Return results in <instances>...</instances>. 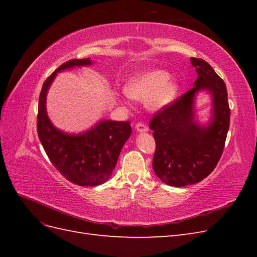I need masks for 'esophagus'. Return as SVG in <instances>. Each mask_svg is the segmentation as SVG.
<instances>
[{"label": "esophagus", "instance_id": "esophagus-1", "mask_svg": "<svg viewBox=\"0 0 257 257\" xmlns=\"http://www.w3.org/2000/svg\"><path fill=\"white\" fill-rule=\"evenodd\" d=\"M135 128H136V131H137V132H141V133H145V132H147V131H148V126L146 125L145 123H143V122H138V123H136V126H135Z\"/></svg>", "mask_w": 257, "mask_h": 257}]
</instances>
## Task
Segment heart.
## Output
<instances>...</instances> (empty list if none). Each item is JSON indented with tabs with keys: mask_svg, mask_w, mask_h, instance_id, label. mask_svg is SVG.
<instances>
[{
	"mask_svg": "<svg viewBox=\"0 0 257 257\" xmlns=\"http://www.w3.org/2000/svg\"><path fill=\"white\" fill-rule=\"evenodd\" d=\"M168 78V73L154 69L132 78L126 83L124 91L134 99L143 100L149 97L148 103L150 107L158 109L168 105L176 97L178 85Z\"/></svg>",
	"mask_w": 257,
	"mask_h": 257,
	"instance_id": "obj_1",
	"label": "heart"
}]
</instances>
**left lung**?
Segmentation results:
<instances>
[{
    "label": "left lung",
    "instance_id": "left-lung-1",
    "mask_svg": "<svg viewBox=\"0 0 257 257\" xmlns=\"http://www.w3.org/2000/svg\"><path fill=\"white\" fill-rule=\"evenodd\" d=\"M198 77L194 87L155 112L149 127L157 147L152 166L161 180L173 186L197 183L219 163L229 127L230 109L225 82L203 59L191 58ZM208 89L214 102L213 121L199 127L193 121V96Z\"/></svg>",
    "mask_w": 257,
    "mask_h": 257
}]
</instances>
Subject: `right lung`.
I'll return each instance as SVG.
<instances>
[{"mask_svg":"<svg viewBox=\"0 0 257 257\" xmlns=\"http://www.w3.org/2000/svg\"><path fill=\"white\" fill-rule=\"evenodd\" d=\"M89 64L90 59H74L58 67L43 84L37 113V134L52 165L68 181L80 186H96L109 179L132 133L130 121L105 120L80 135L65 134L49 121L46 95L57 73Z\"/></svg>","mask_w":257,"mask_h":257,"instance_id":"obj_1","label":"right lung"}]
</instances>
